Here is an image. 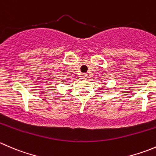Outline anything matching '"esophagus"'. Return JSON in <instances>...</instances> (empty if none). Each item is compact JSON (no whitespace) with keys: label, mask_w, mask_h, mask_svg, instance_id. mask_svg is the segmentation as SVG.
<instances>
[{"label":"esophagus","mask_w":156,"mask_h":156,"mask_svg":"<svg viewBox=\"0 0 156 156\" xmlns=\"http://www.w3.org/2000/svg\"><path fill=\"white\" fill-rule=\"evenodd\" d=\"M81 78L84 80H86L87 78V74H83L82 75H81Z\"/></svg>","instance_id":"obj_1"}]
</instances>
